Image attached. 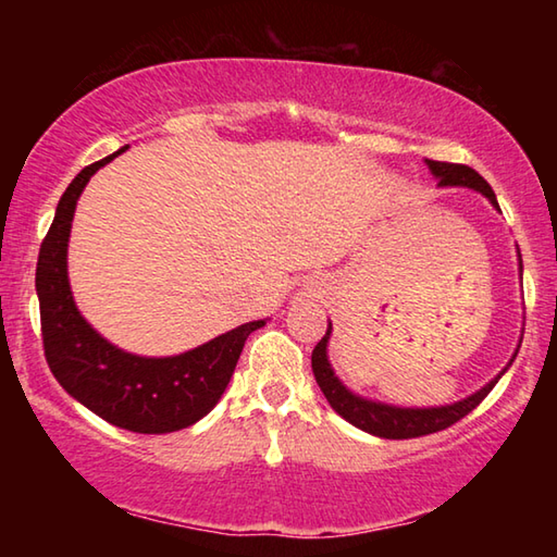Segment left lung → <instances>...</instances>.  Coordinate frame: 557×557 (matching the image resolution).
<instances>
[{
	"instance_id": "obj_1",
	"label": "left lung",
	"mask_w": 557,
	"mask_h": 557,
	"mask_svg": "<svg viewBox=\"0 0 557 557\" xmlns=\"http://www.w3.org/2000/svg\"><path fill=\"white\" fill-rule=\"evenodd\" d=\"M428 166L432 169V174L440 178V186H469V188H474V191H482L486 199L498 209L494 188L488 186L486 178L479 176L471 166L449 164V162H432V159H428ZM329 334H332V324H329L324 338L314 346V351H312V371H314L319 388H322L329 405H332V408L342 414L346 422H351V425H356L358 430L371 432V435L383 437V440L422 437V435H432V432H440L449 425H455V422H459L465 414H469L479 403L486 398L488 393H492V388L506 371L504 369L502 373H498L496 379L492 383H486L482 391H476L474 395H469V398L459 400L455 405H442V408H393V405L358 398V395L344 388L342 381L334 375L332 366H329V358H326Z\"/></svg>"
}]
</instances>
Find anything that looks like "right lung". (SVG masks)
<instances>
[{
  "label": "right lung",
  "instance_id": "add662e5",
  "mask_svg": "<svg viewBox=\"0 0 557 557\" xmlns=\"http://www.w3.org/2000/svg\"><path fill=\"white\" fill-rule=\"evenodd\" d=\"M125 149L86 166L73 178L41 243L36 295L41 309L44 356L63 391L98 418L129 432L164 435L194 425L213 410L235 371L245 338L265 322L260 319L243 324L194 351L145 358L120 351L81 317L65 270L75 201L90 176Z\"/></svg>",
  "mask_w": 557,
  "mask_h": 557
}]
</instances>
